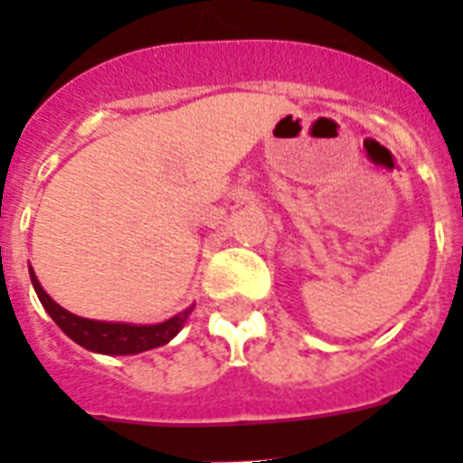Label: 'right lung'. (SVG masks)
<instances>
[{
	"instance_id": "1",
	"label": "right lung",
	"mask_w": 463,
	"mask_h": 463,
	"mask_svg": "<svg viewBox=\"0 0 463 463\" xmlns=\"http://www.w3.org/2000/svg\"><path fill=\"white\" fill-rule=\"evenodd\" d=\"M30 280L35 288L40 302L47 309V314L54 318V323L66 333L73 342H78L80 347L90 349V352H99V354H140L146 349L161 347L171 342L178 335V330L185 326L187 317L193 314L194 307L185 309L178 317L168 318L156 326H130V323H107V321H92V318L75 317L71 311L52 299L47 292L43 290V285L35 278L33 269H30Z\"/></svg>"
}]
</instances>
